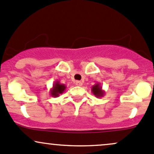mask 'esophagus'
I'll use <instances>...</instances> for the list:
<instances>
[{
  "label": "esophagus",
  "mask_w": 154,
  "mask_h": 154,
  "mask_svg": "<svg viewBox=\"0 0 154 154\" xmlns=\"http://www.w3.org/2000/svg\"><path fill=\"white\" fill-rule=\"evenodd\" d=\"M75 85L78 86H82V82H80V81H76L75 82Z\"/></svg>",
  "instance_id": "esophagus-1"
}]
</instances>
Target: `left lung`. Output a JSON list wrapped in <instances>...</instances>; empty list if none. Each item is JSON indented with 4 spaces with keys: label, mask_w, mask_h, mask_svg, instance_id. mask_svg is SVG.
<instances>
[{
    "label": "left lung",
    "mask_w": 154,
    "mask_h": 154,
    "mask_svg": "<svg viewBox=\"0 0 154 154\" xmlns=\"http://www.w3.org/2000/svg\"><path fill=\"white\" fill-rule=\"evenodd\" d=\"M91 92L93 93V94L97 98L102 97L104 96L105 94V91L103 90L102 86L99 83H97V84H94V85L91 87Z\"/></svg>",
    "instance_id": "obj_1"
}]
</instances>
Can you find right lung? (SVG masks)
Masks as SVG:
<instances>
[{
	"label": "right lung",
	"instance_id": "obj_1",
	"mask_svg": "<svg viewBox=\"0 0 154 154\" xmlns=\"http://www.w3.org/2000/svg\"><path fill=\"white\" fill-rule=\"evenodd\" d=\"M66 89V86L63 84H60L59 81H55L53 87L50 90V94L54 97H57L60 94H62Z\"/></svg>",
	"mask_w": 154,
	"mask_h": 154
}]
</instances>
